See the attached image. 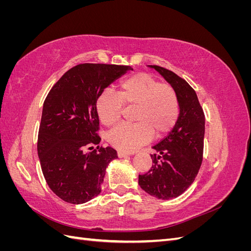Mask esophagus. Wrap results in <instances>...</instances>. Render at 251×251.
<instances>
[{
	"instance_id": "esophagus-1",
	"label": "esophagus",
	"mask_w": 251,
	"mask_h": 251,
	"mask_svg": "<svg viewBox=\"0 0 251 251\" xmlns=\"http://www.w3.org/2000/svg\"><path fill=\"white\" fill-rule=\"evenodd\" d=\"M117 156L119 157V158H124V157H127L128 156V154L127 153H125V151H117Z\"/></svg>"
}]
</instances>
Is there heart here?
<instances>
[{
  "label": "heart",
  "mask_w": 251,
  "mask_h": 251,
  "mask_svg": "<svg viewBox=\"0 0 251 251\" xmlns=\"http://www.w3.org/2000/svg\"><path fill=\"white\" fill-rule=\"evenodd\" d=\"M125 104L136 107L135 124H121L108 135L111 146L133 151L151 140L169 133L176 125L180 105L176 90L146 73H137L120 81L118 94L103 92L96 100V113L107 126L115 125L123 115Z\"/></svg>",
  "instance_id": "obj_1"
}]
</instances>
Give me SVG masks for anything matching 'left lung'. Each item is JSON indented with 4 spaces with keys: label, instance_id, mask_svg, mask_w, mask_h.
<instances>
[{
    "label": "left lung",
    "instance_id": "1",
    "mask_svg": "<svg viewBox=\"0 0 251 251\" xmlns=\"http://www.w3.org/2000/svg\"><path fill=\"white\" fill-rule=\"evenodd\" d=\"M176 90L180 114L168 136L153 147V164L139 175L144 192L169 200L183 194L198 175L203 160L205 116L195 90L176 73L160 66H151Z\"/></svg>",
    "mask_w": 251,
    "mask_h": 251
}]
</instances>
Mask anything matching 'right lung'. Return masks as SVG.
Here are the masks:
<instances>
[{"label":"right lung","instance_id":"1","mask_svg":"<svg viewBox=\"0 0 251 251\" xmlns=\"http://www.w3.org/2000/svg\"><path fill=\"white\" fill-rule=\"evenodd\" d=\"M127 70L133 69L107 64L74 66L44 101L37 153L47 184L65 202L81 204L101 192L105 169L117 151L98 146L96 100Z\"/></svg>","mask_w":251,"mask_h":251}]
</instances>
